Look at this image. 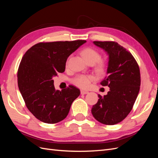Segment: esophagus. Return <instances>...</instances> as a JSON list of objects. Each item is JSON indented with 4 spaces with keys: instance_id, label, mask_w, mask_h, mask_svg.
Instances as JSON below:
<instances>
[{
    "instance_id": "34e87169",
    "label": "esophagus",
    "mask_w": 158,
    "mask_h": 158,
    "mask_svg": "<svg viewBox=\"0 0 158 158\" xmlns=\"http://www.w3.org/2000/svg\"><path fill=\"white\" fill-rule=\"evenodd\" d=\"M80 93L82 95H85V94H88V91H86V90H81L80 91Z\"/></svg>"
}]
</instances>
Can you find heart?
Wrapping results in <instances>:
<instances>
[{
    "instance_id": "obj_1",
    "label": "heart",
    "mask_w": 158,
    "mask_h": 158,
    "mask_svg": "<svg viewBox=\"0 0 158 158\" xmlns=\"http://www.w3.org/2000/svg\"><path fill=\"white\" fill-rule=\"evenodd\" d=\"M80 54L88 64L95 63V69L98 72H102L105 68L104 61L99 59L100 53L92 47H86L83 49L80 52ZM94 80V77L88 75H80L75 78L74 83L78 86L82 88H88L92 81Z\"/></svg>"
}]
</instances>
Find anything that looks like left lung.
<instances>
[{"label": "left lung", "mask_w": 158, "mask_h": 158, "mask_svg": "<svg viewBox=\"0 0 158 158\" xmlns=\"http://www.w3.org/2000/svg\"><path fill=\"white\" fill-rule=\"evenodd\" d=\"M109 55L107 76L100 83L109 91L98 95L92 113L98 121L113 125L125 119L132 109L140 86V73L137 62L130 52L114 41H94Z\"/></svg>", "instance_id": "obj_1"}]
</instances>
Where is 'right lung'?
<instances>
[{"mask_svg": "<svg viewBox=\"0 0 158 158\" xmlns=\"http://www.w3.org/2000/svg\"><path fill=\"white\" fill-rule=\"evenodd\" d=\"M85 40L39 43L23 56L18 70L19 89L29 111L40 121L59 123L69 113L80 91L74 85L56 90L52 78L65 70L68 57Z\"/></svg>", "mask_w": 158, "mask_h": 158, "instance_id": "right-lung-1", "label": "right lung"}]
</instances>
